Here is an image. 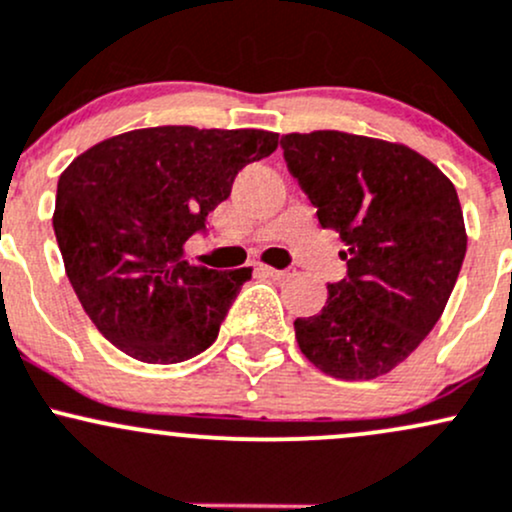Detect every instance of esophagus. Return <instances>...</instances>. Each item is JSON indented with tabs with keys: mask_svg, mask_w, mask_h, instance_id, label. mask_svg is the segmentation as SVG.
<instances>
[{
	"mask_svg": "<svg viewBox=\"0 0 512 512\" xmlns=\"http://www.w3.org/2000/svg\"><path fill=\"white\" fill-rule=\"evenodd\" d=\"M263 273L266 275H271V278H275V280H285V278H290V271H280V268H271V266H263L261 268Z\"/></svg>",
	"mask_w": 512,
	"mask_h": 512,
	"instance_id": "1",
	"label": "esophagus"
}]
</instances>
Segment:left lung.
<instances>
[{"instance_id": "left-lung-1", "label": "left lung", "mask_w": 512, "mask_h": 512, "mask_svg": "<svg viewBox=\"0 0 512 512\" xmlns=\"http://www.w3.org/2000/svg\"><path fill=\"white\" fill-rule=\"evenodd\" d=\"M280 145L348 266L324 309L295 321L297 346L336 380L387 375L438 324L457 283L467 229L455 186L399 142L314 130Z\"/></svg>"}]
</instances>
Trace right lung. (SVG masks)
<instances>
[{
	"instance_id": "add662e5",
	"label": "right lung",
	"mask_w": 512,
	"mask_h": 512,
	"mask_svg": "<svg viewBox=\"0 0 512 512\" xmlns=\"http://www.w3.org/2000/svg\"><path fill=\"white\" fill-rule=\"evenodd\" d=\"M278 132L159 125L89 147L57 181L53 227L65 273L108 341L149 365L215 343L251 268L186 261V241L229 198L234 176L268 157Z\"/></svg>"
}]
</instances>
